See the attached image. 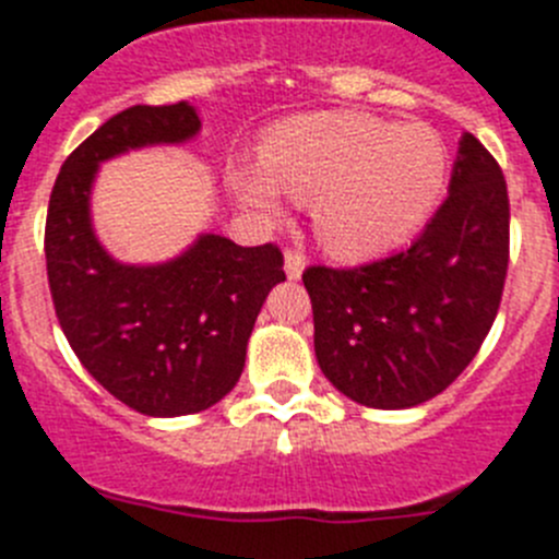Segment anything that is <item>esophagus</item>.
Here are the masks:
<instances>
[{
  "label": "esophagus",
  "instance_id": "34e87169",
  "mask_svg": "<svg viewBox=\"0 0 559 559\" xmlns=\"http://www.w3.org/2000/svg\"><path fill=\"white\" fill-rule=\"evenodd\" d=\"M301 271H305V254L299 249H285V274H288V280H299Z\"/></svg>",
  "mask_w": 559,
  "mask_h": 559
}]
</instances>
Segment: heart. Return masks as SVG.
Listing matches in <instances>:
<instances>
[{"label": "heart", "mask_w": 559, "mask_h": 559, "mask_svg": "<svg viewBox=\"0 0 559 559\" xmlns=\"http://www.w3.org/2000/svg\"><path fill=\"white\" fill-rule=\"evenodd\" d=\"M448 147L423 123L397 126L365 111H318L276 126L263 164H236L230 189L258 219L283 214V191L312 200L323 247L373 258L406 241L436 209Z\"/></svg>", "instance_id": "1"}]
</instances>
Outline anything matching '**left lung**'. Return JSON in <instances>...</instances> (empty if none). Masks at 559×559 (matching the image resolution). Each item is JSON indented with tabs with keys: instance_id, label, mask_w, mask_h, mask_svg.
<instances>
[{
	"instance_id": "obj_1",
	"label": "left lung",
	"mask_w": 559,
	"mask_h": 559,
	"mask_svg": "<svg viewBox=\"0 0 559 559\" xmlns=\"http://www.w3.org/2000/svg\"><path fill=\"white\" fill-rule=\"evenodd\" d=\"M508 258V183L480 140L464 134L448 200L412 247L301 274L323 376L370 408H412L444 392L497 318Z\"/></svg>"
}]
</instances>
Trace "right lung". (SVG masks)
I'll use <instances>...</instances> for the list:
<instances>
[{
    "label": "right lung",
    "mask_w": 559,
    "mask_h": 559,
    "mask_svg": "<svg viewBox=\"0 0 559 559\" xmlns=\"http://www.w3.org/2000/svg\"><path fill=\"white\" fill-rule=\"evenodd\" d=\"M197 131L200 117L186 100L109 117L66 158L46 216L51 301L73 354L106 392L147 417L219 403L241 379L265 296L285 280L276 243L238 247L205 233L169 263L123 265L95 238L90 189L98 164Z\"/></svg>",
    "instance_id": "add662e5"
}]
</instances>
